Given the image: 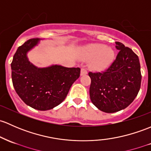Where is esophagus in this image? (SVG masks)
Listing matches in <instances>:
<instances>
[{
    "label": "esophagus",
    "mask_w": 151,
    "mask_h": 151,
    "mask_svg": "<svg viewBox=\"0 0 151 151\" xmlns=\"http://www.w3.org/2000/svg\"><path fill=\"white\" fill-rule=\"evenodd\" d=\"M87 73H88V71H87L86 68H85V67L82 68V69H81V75H84V74H86Z\"/></svg>",
    "instance_id": "34e87169"
}]
</instances>
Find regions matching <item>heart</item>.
<instances>
[{
  "label": "heart",
  "mask_w": 151,
  "mask_h": 151,
  "mask_svg": "<svg viewBox=\"0 0 151 151\" xmlns=\"http://www.w3.org/2000/svg\"><path fill=\"white\" fill-rule=\"evenodd\" d=\"M114 51L111 47H106L104 44L95 43L89 45L86 49V58L92 60V66L96 69H102L111 64L114 60Z\"/></svg>",
  "instance_id": "obj_1"
}]
</instances>
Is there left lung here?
I'll return each instance as SVG.
<instances>
[{
	"instance_id": "8db88e82",
	"label": "left lung",
	"mask_w": 151,
	"mask_h": 151,
	"mask_svg": "<svg viewBox=\"0 0 151 151\" xmlns=\"http://www.w3.org/2000/svg\"><path fill=\"white\" fill-rule=\"evenodd\" d=\"M116 44L119 53L111 66L105 71L88 73L90 100L106 113L127 107L138 94L142 79L138 56L122 42Z\"/></svg>"
}]
</instances>
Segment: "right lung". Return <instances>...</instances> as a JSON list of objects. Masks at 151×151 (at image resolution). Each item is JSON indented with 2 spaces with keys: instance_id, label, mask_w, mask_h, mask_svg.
Wrapping results in <instances>:
<instances>
[{
  "instance_id": "obj_1",
  "label": "right lung",
  "mask_w": 151,
  "mask_h": 151,
  "mask_svg": "<svg viewBox=\"0 0 151 151\" xmlns=\"http://www.w3.org/2000/svg\"><path fill=\"white\" fill-rule=\"evenodd\" d=\"M38 41L37 38H32L18 47L11 63L12 78L16 92L25 104L46 111L63 102L72 84L80 77V69L58 65L35 66L28 61L27 53Z\"/></svg>"
}]
</instances>
